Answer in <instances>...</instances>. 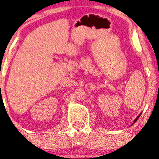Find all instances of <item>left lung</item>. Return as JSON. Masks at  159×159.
I'll return each instance as SVG.
<instances>
[{"instance_id": "8db88e82", "label": "left lung", "mask_w": 159, "mask_h": 159, "mask_svg": "<svg viewBox=\"0 0 159 159\" xmlns=\"http://www.w3.org/2000/svg\"><path fill=\"white\" fill-rule=\"evenodd\" d=\"M140 116V114L139 115V116H138V117H137V118H136V119H135V120H134V123H135V122L137 121V120H138V118H139V116Z\"/></svg>"}]
</instances>
